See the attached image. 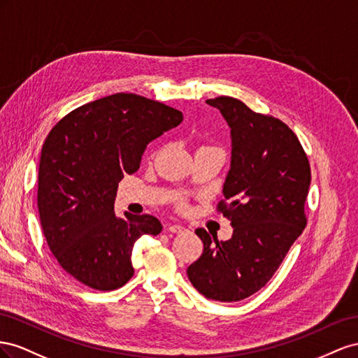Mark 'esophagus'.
<instances>
[{
    "instance_id": "34e87169",
    "label": "esophagus",
    "mask_w": 358,
    "mask_h": 358,
    "mask_svg": "<svg viewBox=\"0 0 358 358\" xmlns=\"http://www.w3.org/2000/svg\"><path fill=\"white\" fill-rule=\"evenodd\" d=\"M166 229H168L169 232H172V234H181V232L186 231L185 227H181V224H177V223H169V224H166Z\"/></svg>"
}]
</instances>
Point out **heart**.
Masks as SVG:
<instances>
[{
	"label": "heart",
	"mask_w": 358,
	"mask_h": 358,
	"mask_svg": "<svg viewBox=\"0 0 358 358\" xmlns=\"http://www.w3.org/2000/svg\"><path fill=\"white\" fill-rule=\"evenodd\" d=\"M181 206H182V203H181Z\"/></svg>",
	"instance_id": "obj_1"
}]
</instances>
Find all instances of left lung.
<instances>
[{
  "label": "left lung",
  "mask_w": 358,
  "mask_h": 358,
  "mask_svg": "<svg viewBox=\"0 0 358 358\" xmlns=\"http://www.w3.org/2000/svg\"><path fill=\"white\" fill-rule=\"evenodd\" d=\"M231 127V169L217 211L234 228L228 241L198 228L203 243L187 275L203 297L240 301L265 287L306 227L310 186L308 156L279 118L253 112L241 100H207Z\"/></svg>",
  "instance_id": "8db88e82"
}]
</instances>
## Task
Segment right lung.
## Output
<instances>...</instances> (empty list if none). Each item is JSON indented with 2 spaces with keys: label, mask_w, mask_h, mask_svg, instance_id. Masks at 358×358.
Returning <instances> with one entry per match:
<instances>
[{
  "label": "right lung",
  "mask_w": 358,
  "mask_h": 358,
  "mask_svg": "<svg viewBox=\"0 0 358 358\" xmlns=\"http://www.w3.org/2000/svg\"><path fill=\"white\" fill-rule=\"evenodd\" d=\"M182 121L180 110L131 93L90 101L49 131L38 165L37 207L54 257L71 278L99 291L126 285L131 249L162 223L150 214L117 217L118 182L141 165L147 145Z\"/></svg>",
  "instance_id": "right-lung-1"
}]
</instances>
